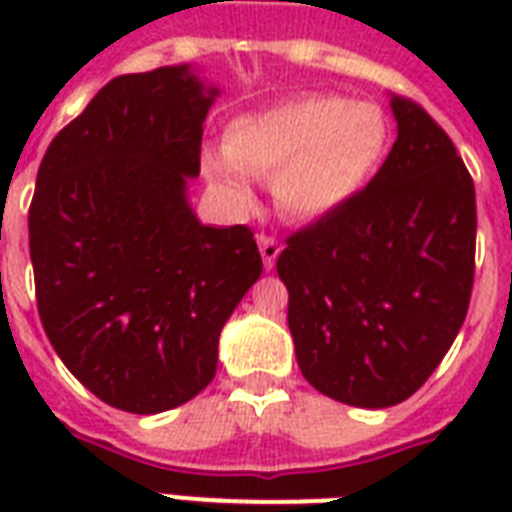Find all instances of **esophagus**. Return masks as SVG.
Segmentation results:
<instances>
[{"label":"esophagus","instance_id":"1","mask_svg":"<svg viewBox=\"0 0 512 512\" xmlns=\"http://www.w3.org/2000/svg\"><path fill=\"white\" fill-rule=\"evenodd\" d=\"M257 247H260V255H263L265 271H271L273 265H276V257H279L281 252V244L276 239H271V236L260 233V236H257Z\"/></svg>","mask_w":512,"mask_h":512}]
</instances>
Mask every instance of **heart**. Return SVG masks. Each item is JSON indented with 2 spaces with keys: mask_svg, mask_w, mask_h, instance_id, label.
<instances>
[{
  "mask_svg": "<svg viewBox=\"0 0 512 512\" xmlns=\"http://www.w3.org/2000/svg\"><path fill=\"white\" fill-rule=\"evenodd\" d=\"M225 154H204V172L239 207H252L250 177L273 183L284 215L321 220L364 191L385 162L390 122L369 100L300 95L225 127Z\"/></svg>",
  "mask_w": 512,
  "mask_h": 512,
  "instance_id": "1",
  "label": "heart"
}]
</instances>
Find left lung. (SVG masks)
<instances>
[{"label": "left lung", "instance_id": "8db88e82", "mask_svg": "<svg viewBox=\"0 0 512 512\" xmlns=\"http://www.w3.org/2000/svg\"><path fill=\"white\" fill-rule=\"evenodd\" d=\"M390 108L398 138L380 172L276 263L300 372L361 409L401 404L441 364L476 265V188L457 148L412 100Z\"/></svg>", "mask_w": 512, "mask_h": 512}]
</instances>
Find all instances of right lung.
Here are the masks:
<instances>
[{"label":"right lung","mask_w":512,"mask_h":512,"mask_svg":"<svg viewBox=\"0 0 512 512\" xmlns=\"http://www.w3.org/2000/svg\"><path fill=\"white\" fill-rule=\"evenodd\" d=\"M217 95L188 63L116 76L39 164V319L68 372L122 412L207 388L225 321L263 273L247 225H204L188 201Z\"/></svg>","instance_id":"right-lung-1"}]
</instances>
